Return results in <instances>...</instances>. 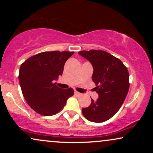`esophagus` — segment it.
<instances>
[{"label": "esophagus", "mask_w": 153, "mask_h": 153, "mask_svg": "<svg viewBox=\"0 0 153 153\" xmlns=\"http://www.w3.org/2000/svg\"><path fill=\"white\" fill-rule=\"evenodd\" d=\"M75 94L76 95V96H82V94H80V93L78 92V91H75Z\"/></svg>", "instance_id": "obj_1"}]
</instances>
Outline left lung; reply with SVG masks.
<instances>
[{"label": "left lung", "mask_w": 153, "mask_h": 153, "mask_svg": "<svg viewBox=\"0 0 153 153\" xmlns=\"http://www.w3.org/2000/svg\"><path fill=\"white\" fill-rule=\"evenodd\" d=\"M78 53L92 64V80L99 94L97 101L91 99L90 106L82 108V114L91 122H106L118 111L125 100L129 88V72L120 59L106 51L83 50Z\"/></svg>", "instance_id": "1"}]
</instances>
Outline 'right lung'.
Wrapping results in <instances>:
<instances>
[{
	"instance_id": "add662e5",
	"label": "right lung",
	"mask_w": 153,
	"mask_h": 153,
	"mask_svg": "<svg viewBox=\"0 0 153 153\" xmlns=\"http://www.w3.org/2000/svg\"><path fill=\"white\" fill-rule=\"evenodd\" d=\"M74 52L52 51L35 54L20 67L19 80L24 97L36 113L52 116L62 109L69 97L73 96L72 88L62 89L54 82L62 75L64 65Z\"/></svg>"
}]
</instances>
